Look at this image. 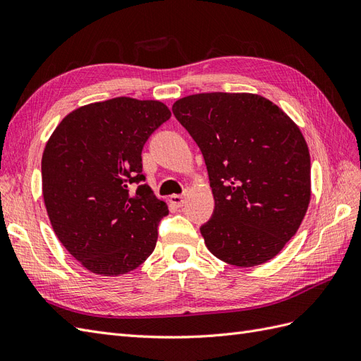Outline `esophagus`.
<instances>
[{"label": "esophagus", "instance_id": "obj_1", "mask_svg": "<svg viewBox=\"0 0 361 361\" xmlns=\"http://www.w3.org/2000/svg\"><path fill=\"white\" fill-rule=\"evenodd\" d=\"M184 201H186V198H184L183 195H172L171 197V202L177 207H181L184 204Z\"/></svg>", "mask_w": 361, "mask_h": 361}]
</instances>
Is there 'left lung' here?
Returning a JSON list of instances; mask_svg holds the SVG:
<instances>
[{"instance_id": "left-lung-1", "label": "left lung", "mask_w": 361, "mask_h": 361, "mask_svg": "<svg viewBox=\"0 0 361 361\" xmlns=\"http://www.w3.org/2000/svg\"><path fill=\"white\" fill-rule=\"evenodd\" d=\"M172 113L204 157L214 215L201 235L218 259L261 265L298 232L311 198V160L299 126L250 92H201Z\"/></svg>"}]
</instances>
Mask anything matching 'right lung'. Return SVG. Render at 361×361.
<instances>
[{
	"instance_id": "1",
	"label": "right lung",
	"mask_w": 361,
	"mask_h": 361,
	"mask_svg": "<svg viewBox=\"0 0 361 361\" xmlns=\"http://www.w3.org/2000/svg\"><path fill=\"white\" fill-rule=\"evenodd\" d=\"M171 111L159 100L116 97L71 111L42 154V195L51 227L87 270L118 276L154 252L169 214L142 173V149ZM131 183H140L135 191Z\"/></svg>"
}]
</instances>
